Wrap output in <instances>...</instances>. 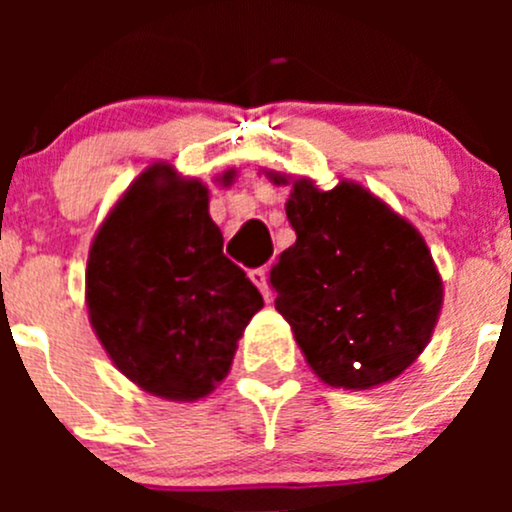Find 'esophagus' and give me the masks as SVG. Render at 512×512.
<instances>
[{
	"instance_id": "1",
	"label": "esophagus",
	"mask_w": 512,
	"mask_h": 512,
	"mask_svg": "<svg viewBox=\"0 0 512 512\" xmlns=\"http://www.w3.org/2000/svg\"><path fill=\"white\" fill-rule=\"evenodd\" d=\"M250 280H252V285L260 289L262 297H265V302H272V292H270V287H267V267H257V270H252Z\"/></svg>"
}]
</instances>
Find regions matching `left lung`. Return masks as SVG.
<instances>
[{"label":"left lung","mask_w":512,"mask_h":512,"mask_svg":"<svg viewBox=\"0 0 512 512\" xmlns=\"http://www.w3.org/2000/svg\"><path fill=\"white\" fill-rule=\"evenodd\" d=\"M292 183L287 220L297 242L270 272L275 309L304 359L334 389H374L404 374L426 349L443 282L421 232L354 180L319 190Z\"/></svg>","instance_id":"8db88e82"}]
</instances>
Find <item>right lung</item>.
<instances>
[{"label":"right lung","instance_id":"1","mask_svg":"<svg viewBox=\"0 0 512 512\" xmlns=\"http://www.w3.org/2000/svg\"><path fill=\"white\" fill-rule=\"evenodd\" d=\"M235 180V168L218 175ZM208 185L170 163L143 170L96 230L86 307L123 376L168 401H198L232 366L262 294L223 255Z\"/></svg>","mask_w":512,"mask_h":512}]
</instances>
